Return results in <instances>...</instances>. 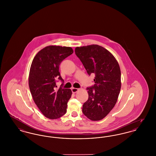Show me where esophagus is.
<instances>
[{
    "label": "esophagus",
    "mask_w": 156,
    "mask_h": 156,
    "mask_svg": "<svg viewBox=\"0 0 156 156\" xmlns=\"http://www.w3.org/2000/svg\"><path fill=\"white\" fill-rule=\"evenodd\" d=\"M71 90H72L73 93L75 94V93H76V92H78V91L79 90V89H78V88H73L71 89Z\"/></svg>",
    "instance_id": "34e87169"
}]
</instances>
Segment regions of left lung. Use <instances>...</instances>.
<instances>
[{"instance_id":"8db88e82","label":"left lung","mask_w":156,"mask_h":156,"mask_svg":"<svg viewBox=\"0 0 156 156\" xmlns=\"http://www.w3.org/2000/svg\"><path fill=\"white\" fill-rule=\"evenodd\" d=\"M88 74H95L94 86L87 88L88 99L83 113L93 121L104 119L118 101L121 88V72L115 57L103 47L92 44L75 49Z\"/></svg>"}]
</instances>
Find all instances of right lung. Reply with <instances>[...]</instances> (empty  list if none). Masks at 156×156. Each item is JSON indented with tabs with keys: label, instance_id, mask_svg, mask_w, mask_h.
Instances as JSON below:
<instances>
[{
	"label": "right lung",
	"instance_id": "add662e5",
	"mask_svg": "<svg viewBox=\"0 0 156 156\" xmlns=\"http://www.w3.org/2000/svg\"><path fill=\"white\" fill-rule=\"evenodd\" d=\"M73 52L69 47L49 45L38 52L32 61L29 76L30 92L40 111L48 119H58L67 112L72 91L62 87L56 90L55 80L64 82L59 64Z\"/></svg>",
	"mask_w": 156,
	"mask_h": 156
}]
</instances>
